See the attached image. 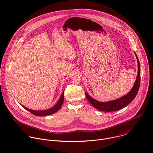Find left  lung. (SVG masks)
<instances>
[{
  "label": "left lung",
  "mask_w": 153,
  "mask_h": 153,
  "mask_svg": "<svg viewBox=\"0 0 153 153\" xmlns=\"http://www.w3.org/2000/svg\"><path fill=\"white\" fill-rule=\"evenodd\" d=\"M134 53L137 61L138 71L136 80L131 91L127 94L121 97L120 98L110 101H108V102H100V101H98L94 99L91 96H89L86 92H85V95L88 100L95 108L100 111L103 112H112L119 111L126 107L127 105H128L135 98L138 92L140 83V68L139 59L136 53Z\"/></svg>",
  "instance_id": "left-lung-1"
}]
</instances>
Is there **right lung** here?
Returning <instances> with one entry per match:
<instances>
[{"instance_id": "obj_1", "label": "right lung", "mask_w": 153, "mask_h": 153, "mask_svg": "<svg viewBox=\"0 0 153 153\" xmlns=\"http://www.w3.org/2000/svg\"><path fill=\"white\" fill-rule=\"evenodd\" d=\"M64 91H63V92L61 94V96L58 101V102L56 103V105L55 106H54L53 108H52L51 109H47V110H44V111H33L31 109H29L26 107H25L24 106H22V107L23 108H25L26 110L28 111L29 112H30V113H32V114L36 115V116H38V117H42V116H46V115H52L55 112H56L62 106L63 102H64Z\"/></svg>"}]
</instances>
